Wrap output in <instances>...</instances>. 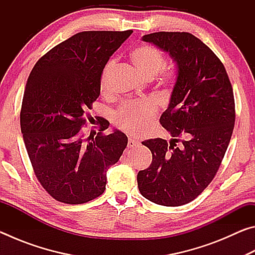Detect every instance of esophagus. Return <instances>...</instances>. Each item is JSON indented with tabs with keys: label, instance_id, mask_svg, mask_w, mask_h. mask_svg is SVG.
<instances>
[{
	"label": "esophagus",
	"instance_id": "obj_1",
	"mask_svg": "<svg viewBox=\"0 0 255 255\" xmlns=\"http://www.w3.org/2000/svg\"><path fill=\"white\" fill-rule=\"evenodd\" d=\"M138 144H139V143H138L136 139H133V138H129L127 146H128V148H133V147H136Z\"/></svg>",
	"mask_w": 255,
	"mask_h": 255
}]
</instances>
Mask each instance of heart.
I'll list each match as a JSON object with an SVG mask.
<instances>
[{
  "instance_id": "1",
  "label": "heart",
  "mask_w": 255,
  "mask_h": 255,
  "mask_svg": "<svg viewBox=\"0 0 255 255\" xmlns=\"http://www.w3.org/2000/svg\"><path fill=\"white\" fill-rule=\"evenodd\" d=\"M130 57L138 71L141 73V75L148 80L156 76L165 66V58H164L161 50L149 45L137 47L131 51ZM115 59H110L106 64L100 80L102 90L106 89L107 76L110 74L112 68L115 67ZM174 76L175 74L173 71H162L159 73V79H161L162 83L166 85L173 82ZM156 114L157 107L153 101H126L115 112V123L125 131L133 133V135H141V133L147 131L150 123Z\"/></svg>"
}]
</instances>
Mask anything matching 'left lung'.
<instances>
[{"instance_id":"left-lung-1","label":"left lung","mask_w":255,"mask_h":255,"mask_svg":"<svg viewBox=\"0 0 255 255\" xmlns=\"http://www.w3.org/2000/svg\"><path fill=\"white\" fill-rule=\"evenodd\" d=\"M141 39L169 53L176 81L159 119L172 139L141 143L153 161L138 172V189L154 204L182 206L208 187L221 166L235 124L233 88L221 59L193 34L161 31Z\"/></svg>"}]
</instances>
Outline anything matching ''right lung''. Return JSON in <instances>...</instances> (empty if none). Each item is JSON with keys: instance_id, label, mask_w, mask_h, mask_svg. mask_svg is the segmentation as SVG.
<instances>
[{"instance_id": "1", "label": "right lung", "mask_w": 255, "mask_h": 255, "mask_svg": "<svg viewBox=\"0 0 255 255\" xmlns=\"http://www.w3.org/2000/svg\"><path fill=\"white\" fill-rule=\"evenodd\" d=\"M132 33L83 31L45 54L33 66L20 112L21 132L38 181L57 201L80 205L101 196L107 171L119 161L128 138L120 130L96 137L82 132L86 111L100 96L110 56ZM97 132H94V134Z\"/></svg>"}]
</instances>
